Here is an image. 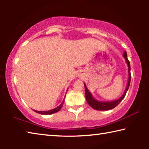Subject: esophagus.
<instances>
[{
  "label": "esophagus",
  "instance_id": "esophagus-1",
  "mask_svg": "<svg viewBox=\"0 0 149 149\" xmlns=\"http://www.w3.org/2000/svg\"><path fill=\"white\" fill-rule=\"evenodd\" d=\"M83 73H81V72H80V73H79V77H83Z\"/></svg>",
  "mask_w": 149,
  "mask_h": 149
}]
</instances>
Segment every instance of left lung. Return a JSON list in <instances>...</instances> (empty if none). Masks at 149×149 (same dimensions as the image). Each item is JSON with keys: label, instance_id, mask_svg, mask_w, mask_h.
<instances>
[{"label": "left lung", "instance_id": "1", "mask_svg": "<svg viewBox=\"0 0 149 149\" xmlns=\"http://www.w3.org/2000/svg\"><path fill=\"white\" fill-rule=\"evenodd\" d=\"M123 56L125 60L126 64H127L128 66V80L127 83V85H126V88L125 89L124 93H123V95L121 96L119 99L115 100H112V101H100L98 100L93 97L91 93L88 90L86 85L84 83V86H85V98H86L87 102L91 107L93 109L97 110H108L114 108L116 106L120 104V102L124 99L125 96L126 95L128 89H129L130 81H131V74H130V62L127 59V52L125 51L123 52Z\"/></svg>", "mask_w": 149, "mask_h": 149}]
</instances>
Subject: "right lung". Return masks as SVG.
<instances>
[{
    "label": "right lung",
    "instance_id": "add662e5",
    "mask_svg": "<svg viewBox=\"0 0 149 149\" xmlns=\"http://www.w3.org/2000/svg\"><path fill=\"white\" fill-rule=\"evenodd\" d=\"M64 99L63 100L62 102L60 104L58 107H57L56 108H54V109H52L50 110H48V111H37V110H33V111H35V112L38 113V114H43V115H50V114H54V113H56L57 112H58V111L61 109L63 104H64Z\"/></svg>",
    "mask_w": 149,
    "mask_h": 149
}]
</instances>
